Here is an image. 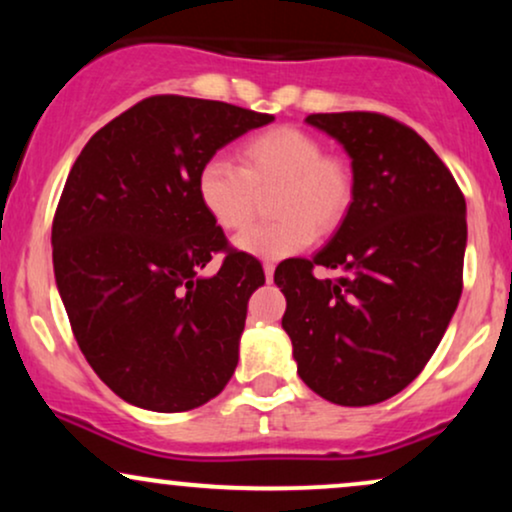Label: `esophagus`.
<instances>
[{
	"instance_id": "obj_1",
	"label": "esophagus",
	"mask_w": 512,
	"mask_h": 512,
	"mask_svg": "<svg viewBox=\"0 0 512 512\" xmlns=\"http://www.w3.org/2000/svg\"><path fill=\"white\" fill-rule=\"evenodd\" d=\"M264 276H267V281L274 279V264L272 262H264Z\"/></svg>"
}]
</instances>
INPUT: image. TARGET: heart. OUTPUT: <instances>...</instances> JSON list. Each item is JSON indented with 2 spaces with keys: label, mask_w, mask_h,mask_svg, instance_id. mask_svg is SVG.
I'll return each instance as SVG.
<instances>
[{
  "label": "heart",
  "mask_w": 512,
  "mask_h": 512,
  "mask_svg": "<svg viewBox=\"0 0 512 512\" xmlns=\"http://www.w3.org/2000/svg\"><path fill=\"white\" fill-rule=\"evenodd\" d=\"M240 163L211 156L197 170V197L223 231H240L255 216L260 195L274 192L272 214L279 221L252 226L236 248L262 260L296 255L317 236L342 226L354 204V168L346 158L325 154L315 134L298 127H274L248 139Z\"/></svg>",
  "instance_id": "1"
}]
</instances>
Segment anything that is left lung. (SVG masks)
<instances>
[{
	"instance_id": "left-lung-1",
	"label": "left lung",
	"mask_w": 512,
	"mask_h": 512,
	"mask_svg": "<svg viewBox=\"0 0 512 512\" xmlns=\"http://www.w3.org/2000/svg\"><path fill=\"white\" fill-rule=\"evenodd\" d=\"M305 122L344 146L356 192L325 248L276 267L281 327L310 390L368 407L402 392L448 330L462 293L467 204L436 151L402 122L380 113ZM315 266L340 276L317 280Z\"/></svg>"
}]
</instances>
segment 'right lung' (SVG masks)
<instances>
[{
    "instance_id": "obj_1",
    "label": "right lung",
    "mask_w": 512,
    "mask_h": 512,
    "mask_svg": "<svg viewBox=\"0 0 512 512\" xmlns=\"http://www.w3.org/2000/svg\"><path fill=\"white\" fill-rule=\"evenodd\" d=\"M274 117L221 101L151 96L98 129L69 170L52 221V264L69 325L117 397L149 411L214 399L262 264L233 250L197 197V170ZM216 251L214 277L198 274Z\"/></svg>"
}]
</instances>
